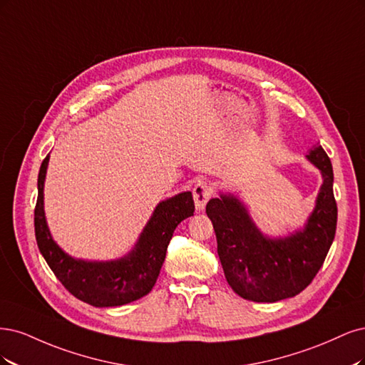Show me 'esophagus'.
Returning <instances> with one entry per match:
<instances>
[{"label":"esophagus","instance_id":"34e87169","mask_svg":"<svg viewBox=\"0 0 365 365\" xmlns=\"http://www.w3.org/2000/svg\"><path fill=\"white\" fill-rule=\"evenodd\" d=\"M214 194V187L210 186L209 182L206 180H197V183L194 185L192 190V195H194V202H195V207L197 210H203L207 200L210 198V195Z\"/></svg>","mask_w":365,"mask_h":365}]
</instances>
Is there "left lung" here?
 Returning <instances> with one entry per match:
<instances>
[{"instance_id":"left-lung-1","label":"left lung","mask_w":365,"mask_h":365,"mask_svg":"<svg viewBox=\"0 0 365 365\" xmlns=\"http://www.w3.org/2000/svg\"><path fill=\"white\" fill-rule=\"evenodd\" d=\"M323 185L303 230L268 238L255 226L237 197L210 198L206 214L217 235V250L232 289L245 300L273 303L297 296L322 268L336 230L332 163L322 145L308 153Z\"/></svg>"}]
</instances>
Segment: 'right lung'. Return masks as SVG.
<instances>
[{
  "mask_svg": "<svg viewBox=\"0 0 365 365\" xmlns=\"http://www.w3.org/2000/svg\"><path fill=\"white\" fill-rule=\"evenodd\" d=\"M50 155L38 175V202L34 207V233L43 259L61 284L78 300L97 308L121 307L151 291L165 261L168 244L180 221L194 215L192 194L180 192L160 202L153 212L135 249L121 259L89 262L74 259L50 235L43 214V182Z\"/></svg>",
  "mask_w": 365,
  "mask_h": 365,
  "instance_id": "add662e5",
  "label": "right lung"
}]
</instances>
